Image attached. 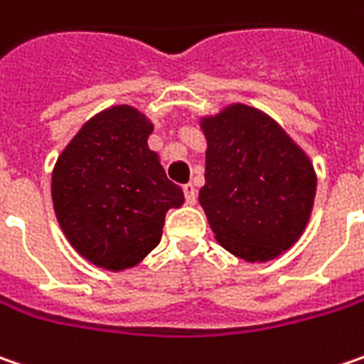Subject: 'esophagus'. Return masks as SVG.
Here are the masks:
<instances>
[{
    "instance_id": "34e87169",
    "label": "esophagus",
    "mask_w": 364,
    "mask_h": 364,
    "mask_svg": "<svg viewBox=\"0 0 364 364\" xmlns=\"http://www.w3.org/2000/svg\"><path fill=\"white\" fill-rule=\"evenodd\" d=\"M182 191H184L186 203H188V205H194V203H196V188H194V184H184Z\"/></svg>"
}]
</instances>
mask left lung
I'll return each instance as SVG.
<instances>
[{"mask_svg": "<svg viewBox=\"0 0 364 364\" xmlns=\"http://www.w3.org/2000/svg\"><path fill=\"white\" fill-rule=\"evenodd\" d=\"M200 129L207 170L198 200L217 242L245 262L281 256L309 221L314 164L277 120L245 104L200 119Z\"/></svg>", "mask_w": 364, "mask_h": 364, "instance_id": "1", "label": "left lung"}]
</instances>
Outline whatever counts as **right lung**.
<instances>
[{"label":"right lung","instance_id":"add662e5","mask_svg":"<svg viewBox=\"0 0 364 364\" xmlns=\"http://www.w3.org/2000/svg\"><path fill=\"white\" fill-rule=\"evenodd\" d=\"M149 119L112 106L87 120L59 155L50 194L65 237L85 260L124 270L161 240L166 213L184 203L149 149Z\"/></svg>","mask_w":364,"mask_h":364}]
</instances>
